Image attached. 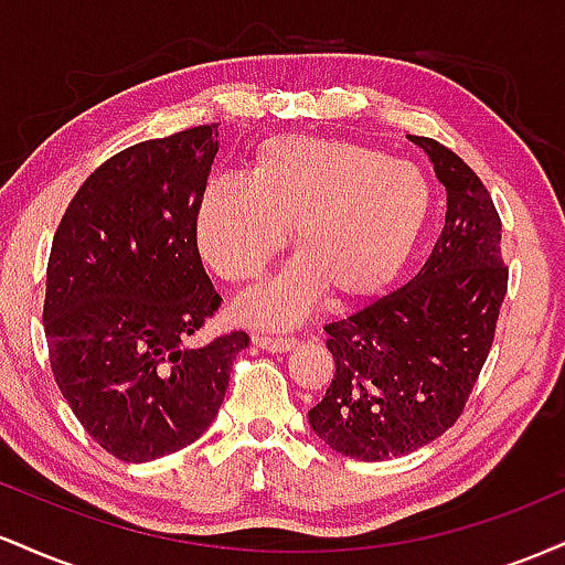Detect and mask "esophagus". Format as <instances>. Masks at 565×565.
<instances>
[{
	"label": "esophagus",
	"mask_w": 565,
	"mask_h": 565,
	"mask_svg": "<svg viewBox=\"0 0 565 565\" xmlns=\"http://www.w3.org/2000/svg\"><path fill=\"white\" fill-rule=\"evenodd\" d=\"M252 340H255L257 348L268 350V353H289V350L297 348L295 337H265V334H257V337H252Z\"/></svg>",
	"instance_id": "obj_1"
}]
</instances>
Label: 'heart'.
I'll list each match as a JSON object with an SVG mask.
<instances>
[{
	"instance_id": "1",
	"label": "heart",
	"mask_w": 565,
	"mask_h": 565,
	"mask_svg": "<svg viewBox=\"0 0 565 565\" xmlns=\"http://www.w3.org/2000/svg\"><path fill=\"white\" fill-rule=\"evenodd\" d=\"M430 212V185L412 161L313 135H274L246 178L215 180L196 204V244L228 284H249L287 244L297 260L236 302V316L289 329L329 289L359 300L404 270Z\"/></svg>"
}]
</instances>
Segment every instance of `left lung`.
Returning a JSON list of instances; mask_svg holds the SVG:
<instances>
[{
    "mask_svg": "<svg viewBox=\"0 0 565 565\" xmlns=\"http://www.w3.org/2000/svg\"><path fill=\"white\" fill-rule=\"evenodd\" d=\"M446 188V223L406 287L323 327L334 377L308 412L329 449L385 462L444 436L486 364L508 291L502 223L489 191L457 153L408 138Z\"/></svg>",
    "mask_w": 565,
    "mask_h": 565,
    "instance_id": "1",
    "label": "left lung"
}]
</instances>
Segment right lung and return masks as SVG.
Listing matches in <instances>:
<instances>
[{
    "label": "right lung",
    "instance_id": "right-lung-1",
    "mask_svg": "<svg viewBox=\"0 0 565 565\" xmlns=\"http://www.w3.org/2000/svg\"><path fill=\"white\" fill-rule=\"evenodd\" d=\"M220 142L193 127L116 153L68 204L47 263L44 334L63 398L121 462H153L215 423L244 332L191 345L220 308L196 204Z\"/></svg>",
    "mask_w": 565,
    "mask_h": 565
}]
</instances>
